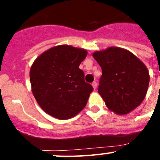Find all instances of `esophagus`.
<instances>
[{
	"label": "esophagus",
	"instance_id": "esophagus-1",
	"mask_svg": "<svg viewBox=\"0 0 160 160\" xmlns=\"http://www.w3.org/2000/svg\"><path fill=\"white\" fill-rule=\"evenodd\" d=\"M92 87H93V88L94 89V90H95V89L97 88V82H92Z\"/></svg>",
	"mask_w": 160,
	"mask_h": 160
}]
</instances>
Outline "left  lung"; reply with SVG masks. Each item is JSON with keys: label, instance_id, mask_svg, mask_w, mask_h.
Here are the masks:
<instances>
[{"label": "left lung", "instance_id": "8db88e82", "mask_svg": "<svg viewBox=\"0 0 160 160\" xmlns=\"http://www.w3.org/2000/svg\"><path fill=\"white\" fill-rule=\"evenodd\" d=\"M93 57L102 67L98 91L107 108L123 115L140 105L150 81L143 62L131 52L119 47L94 52Z\"/></svg>", "mask_w": 160, "mask_h": 160}]
</instances>
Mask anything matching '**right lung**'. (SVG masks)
<instances>
[{
  "label": "right lung",
  "mask_w": 160,
  "mask_h": 160,
  "mask_svg": "<svg viewBox=\"0 0 160 160\" xmlns=\"http://www.w3.org/2000/svg\"><path fill=\"white\" fill-rule=\"evenodd\" d=\"M87 55L84 49L61 45L37 58L29 77L32 94L45 112L68 119L86 107L93 87L85 82L79 65Z\"/></svg>",
  "instance_id": "1"
}]
</instances>
